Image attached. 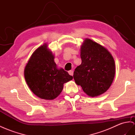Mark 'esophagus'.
Here are the masks:
<instances>
[{"instance_id": "1", "label": "esophagus", "mask_w": 135, "mask_h": 135, "mask_svg": "<svg viewBox=\"0 0 135 135\" xmlns=\"http://www.w3.org/2000/svg\"><path fill=\"white\" fill-rule=\"evenodd\" d=\"M68 74H70L71 76H73V75H74V71H72V70L69 71H68Z\"/></svg>"}]
</instances>
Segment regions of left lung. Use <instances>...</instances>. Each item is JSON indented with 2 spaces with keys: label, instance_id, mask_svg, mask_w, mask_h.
<instances>
[{
  "label": "left lung",
  "instance_id": "1",
  "mask_svg": "<svg viewBox=\"0 0 135 135\" xmlns=\"http://www.w3.org/2000/svg\"><path fill=\"white\" fill-rule=\"evenodd\" d=\"M81 63L75 68L74 79L86 94L96 97L105 92L115 75V60L102 45L86 38L80 48Z\"/></svg>",
  "mask_w": 135,
  "mask_h": 135
}]
</instances>
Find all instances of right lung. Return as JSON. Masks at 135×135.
<instances>
[{
	"instance_id": "right-lung-1",
	"label": "right lung",
	"mask_w": 135,
	"mask_h": 135,
	"mask_svg": "<svg viewBox=\"0 0 135 135\" xmlns=\"http://www.w3.org/2000/svg\"><path fill=\"white\" fill-rule=\"evenodd\" d=\"M55 56L44 43L32 54L24 71L30 89L40 99L54 100L60 94L64 84L73 77L62 68H58Z\"/></svg>"
}]
</instances>
